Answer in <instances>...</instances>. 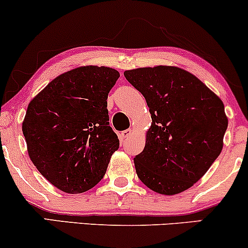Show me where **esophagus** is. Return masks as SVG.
<instances>
[{"label":"esophagus","instance_id":"34e87169","mask_svg":"<svg viewBox=\"0 0 248 248\" xmlns=\"http://www.w3.org/2000/svg\"><path fill=\"white\" fill-rule=\"evenodd\" d=\"M132 134H133V130L129 128V129H126V130H124V132H121V137L122 139H128V137L132 135Z\"/></svg>","mask_w":248,"mask_h":248}]
</instances>
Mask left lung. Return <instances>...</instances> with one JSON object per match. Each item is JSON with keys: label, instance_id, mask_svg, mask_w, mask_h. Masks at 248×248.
<instances>
[{"label": "left lung", "instance_id": "8db88e82", "mask_svg": "<svg viewBox=\"0 0 248 248\" xmlns=\"http://www.w3.org/2000/svg\"><path fill=\"white\" fill-rule=\"evenodd\" d=\"M124 75L145 98L153 119L145 147L134 158L137 177L164 195L188 189L223 149L228 128L223 101L178 67L137 68Z\"/></svg>", "mask_w": 248, "mask_h": 248}]
</instances>
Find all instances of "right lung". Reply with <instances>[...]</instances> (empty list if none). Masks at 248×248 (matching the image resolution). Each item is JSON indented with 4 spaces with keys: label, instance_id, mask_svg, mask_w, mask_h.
Masks as SVG:
<instances>
[{
    "label": "right lung",
    "instance_id": "1",
    "mask_svg": "<svg viewBox=\"0 0 248 248\" xmlns=\"http://www.w3.org/2000/svg\"><path fill=\"white\" fill-rule=\"evenodd\" d=\"M119 77L112 68L79 67L56 77L30 101L23 121L29 156L62 192L94 187L119 149L107 109Z\"/></svg>",
    "mask_w": 248,
    "mask_h": 248
}]
</instances>
